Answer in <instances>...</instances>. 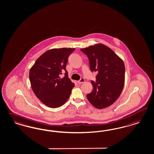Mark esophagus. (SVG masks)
<instances>
[{
    "instance_id": "34e87169",
    "label": "esophagus",
    "mask_w": 154,
    "mask_h": 154,
    "mask_svg": "<svg viewBox=\"0 0 154 154\" xmlns=\"http://www.w3.org/2000/svg\"><path fill=\"white\" fill-rule=\"evenodd\" d=\"M85 82V80L84 79V78H81L79 81H77V82H78L79 84H83V83H84Z\"/></svg>"
}]
</instances>
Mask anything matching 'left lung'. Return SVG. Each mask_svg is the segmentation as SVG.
I'll use <instances>...</instances> for the list:
<instances>
[{"mask_svg":"<svg viewBox=\"0 0 154 154\" xmlns=\"http://www.w3.org/2000/svg\"><path fill=\"white\" fill-rule=\"evenodd\" d=\"M81 51L88 57L91 71L97 73L96 81H91L93 90L87 94L88 101L99 109L110 106L119 98L123 89L125 67L123 60L102 44Z\"/></svg>","mask_w":154,"mask_h":154,"instance_id":"8db88e82","label":"left lung"}]
</instances>
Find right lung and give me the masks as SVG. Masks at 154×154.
I'll use <instances>...</instances> for the list:
<instances>
[{"label":"right lung","instance_id":"add662e5","mask_svg":"<svg viewBox=\"0 0 154 154\" xmlns=\"http://www.w3.org/2000/svg\"><path fill=\"white\" fill-rule=\"evenodd\" d=\"M74 48L52 49L37 58L29 71L32 90L44 105L52 108L62 106L68 100L74 84L66 70L69 55ZM66 72L64 78L62 72Z\"/></svg>","mask_w":154,"mask_h":154}]
</instances>
